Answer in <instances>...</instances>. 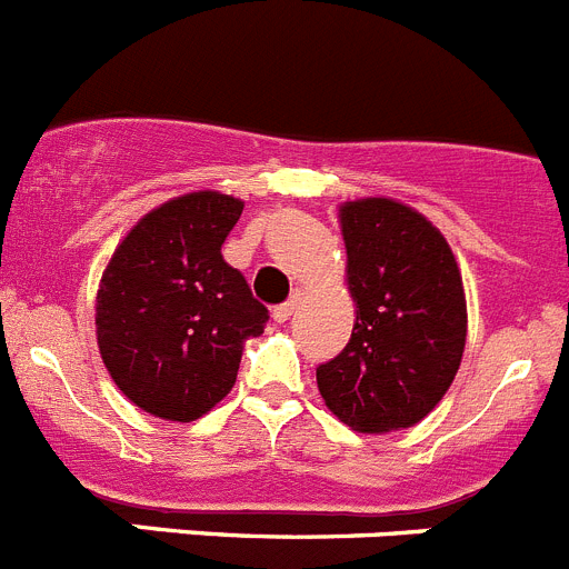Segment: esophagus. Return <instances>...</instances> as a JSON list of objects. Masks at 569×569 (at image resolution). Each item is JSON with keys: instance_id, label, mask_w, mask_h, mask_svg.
<instances>
[{"instance_id": "1", "label": "esophagus", "mask_w": 569, "mask_h": 569, "mask_svg": "<svg viewBox=\"0 0 569 569\" xmlns=\"http://www.w3.org/2000/svg\"><path fill=\"white\" fill-rule=\"evenodd\" d=\"M300 306H303V291H295V295H291L289 303L278 306V309L272 311V317H274V320H278V322H286V320H291V315H295V311L300 309Z\"/></svg>"}]
</instances>
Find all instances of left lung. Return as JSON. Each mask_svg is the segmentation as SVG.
<instances>
[{
  "mask_svg": "<svg viewBox=\"0 0 569 569\" xmlns=\"http://www.w3.org/2000/svg\"><path fill=\"white\" fill-rule=\"evenodd\" d=\"M337 212L357 320L348 346L317 368V388L351 431L413 428L462 362V272L445 234L408 203L360 198Z\"/></svg>",
  "mask_w": 569,
  "mask_h": 569,
  "instance_id": "1",
  "label": "left lung"
}]
</instances>
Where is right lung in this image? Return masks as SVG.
Instances as JSON below:
<instances>
[{
	"instance_id": "1",
	"label": "right lung",
	"mask_w": 569,
	"mask_h": 569,
	"mask_svg": "<svg viewBox=\"0 0 569 569\" xmlns=\"http://www.w3.org/2000/svg\"><path fill=\"white\" fill-rule=\"evenodd\" d=\"M243 201L212 189L147 212L124 234L96 295V340L112 382L132 406L170 422L212 411L238 380L266 306L221 247Z\"/></svg>"
}]
</instances>
